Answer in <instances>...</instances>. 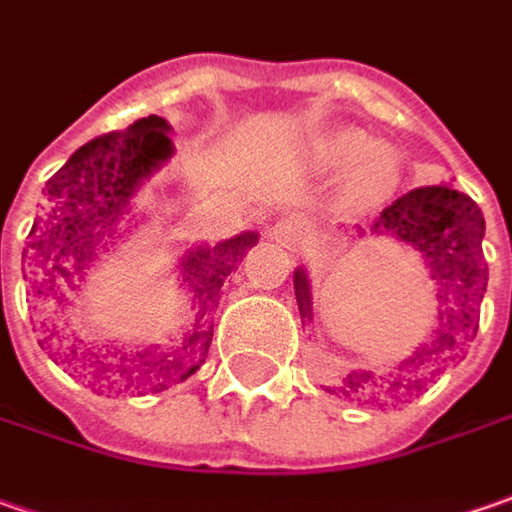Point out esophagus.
Masks as SVG:
<instances>
[{
	"instance_id": "1",
	"label": "esophagus",
	"mask_w": 512,
	"mask_h": 512,
	"mask_svg": "<svg viewBox=\"0 0 512 512\" xmlns=\"http://www.w3.org/2000/svg\"><path fill=\"white\" fill-rule=\"evenodd\" d=\"M272 238L280 243V246H297L300 238H303V223L300 218H294V215H283V218H277V223L272 226Z\"/></svg>"
}]
</instances>
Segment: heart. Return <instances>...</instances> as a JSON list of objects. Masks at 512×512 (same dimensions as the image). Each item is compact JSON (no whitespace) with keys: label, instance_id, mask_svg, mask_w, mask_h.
<instances>
[{"label":"heart","instance_id":"obj_1","mask_svg":"<svg viewBox=\"0 0 512 512\" xmlns=\"http://www.w3.org/2000/svg\"><path fill=\"white\" fill-rule=\"evenodd\" d=\"M362 151H365V141H362V138H354V135H343V138H334V141H331V155H334L337 161H343V164L357 161ZM397 184L399 164L397 158H394V152L368 150L360 159V164H357L354 186H357V192H360L362 198H371V201L388 198V195L397 189Z\"/></svg>","mask_w":512,"mask_h":512}]
</instances>
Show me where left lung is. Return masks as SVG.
Masks as SVG:
<instances>
[{
    "instance_id": "left-lung-1",
    "label": "left lung",
    "mask_w": 512,
    "mask_h": 512,
    "mask_svg": "<svg viewBox=\"0 0 512 512\" xmlns=\"http://www.w3.org/2000/svg\"><path fill=\"white\" fill-rule=\"evenodd\" d=\"M371 232L391 235L425 257V266L439 289V323L419 343L397 374L377 377L371 371H351L343 377L340 394L348 399H399L422 391L442 362L453 360L459 345L476 337V306L487 291V263L482 252L485 218L470 195L450 186H419L385 206ZM294 294L303 323L314 317L311 286L303 269L294 272Z\"/></svg>"
}]
</instances>
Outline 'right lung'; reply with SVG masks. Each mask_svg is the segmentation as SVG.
<instances>
[{"mask_svg": "<svg viewBox=\"0 0 512 512\" xmlns=\"http://www.w3.org/2000/svg\"><path fill=\"white\" fill-rule=\"evenodd\" d=\"M167 133L169 124L161 115L138 118L121 133L98 135L84 144L47 181V206L33 223L22 252L27 280L39 286L47 306H62L67 291H79L98 252L113 243L118 223L130 215L138 186L172 155ZM255 243L257 232H243L218 246H195L186 252L181 272L195 303V326L181 343L101 351L79 337L70 343L59 337L56 354L107 394L161 391L192 377L212 343V328L203 331V317L218 306L226 277Z\"/></svg>", "mask_w": 512, "mask_h": 512, "instance_id": "1", "label": "right lung"}]
</instances>
